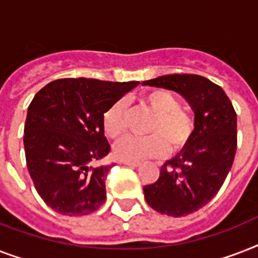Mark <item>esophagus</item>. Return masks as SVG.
<instances>
[{"label": "esophagus", "instance_id": "1", "mask_svg": "<svg viewBox=\"0 0 258 258\" xmlns=\"http://www.w3.org/2000/svg\"><path fill=\"white\" fill-rule=\"evenodd\" d=\"M121 163H124V165L130 166V167H138V166L141 165L139 162H128V161H121Z\"/></svg>", "mask_w": 258, "mask_h": 258}]
</instances>
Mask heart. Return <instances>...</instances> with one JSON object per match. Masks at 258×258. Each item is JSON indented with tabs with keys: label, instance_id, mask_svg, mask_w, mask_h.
Returning <instances> with one entry per match:
<instances>
[{
	"label": "heart",
	"instance_id": "1",
	"mask_svg": "<svg viewBox=\"0 0 258 258\" xmlns=\"http://www.w3.org/2000/svg\"><path fill=\"white\" fill-rule=\"evenodd\" d=\"M142 103L154 113L149 127L150 137H127L117 142L113 154L117 159L141 162L149 158L163 157L167 150L179 151L187 146L194 134V119L180 108L178 97L166 89H154L142 97ZM127 101L113 103L103 115V128L111 139H119L125 131Z\"/></svg>",
	"mask_w": 258,
	"mask_h": 258
}]
</instances>
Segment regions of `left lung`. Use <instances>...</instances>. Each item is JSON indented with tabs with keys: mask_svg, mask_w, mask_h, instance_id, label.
<instances>
[{
	"mask_svg": "<svg viewBox=\"0 0 258 258\" xmlns=\"http://www.w3.org/2000/svg\"><path fill=\"white\" fill-rule=\"evenodd\" d=\"M143 84L178 92L194 111L196 127L187 146L162 166L157 182L143 187L154 210L187 216L214 198L232 169L237 113L224 89L200 75H166Z\"/></svg>",
	"mask_w": 258,
	"mask_h": 258,
	"instance_id": "obj_1",
	"label": "left lung"
}]
</instances>
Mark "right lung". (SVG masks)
<instances>
[{
  "mask_svg": "<svg viewBox=\"0 0 258 258\" xmlns=\"http://www.w3.org/2000/svg\"><path fill=\"white\" fill-rule=\"evenodd\" d=\"M139 82L58 79L36 93L28 107L24 149L38 196L62 216H86L105 201L111 150L103 115Z\"/></svg>",
  "mask_w": 258,
  "mask_h": 258,
  "instance_id": "add662e5",
  "label": "right lung"
}]
</instances>
